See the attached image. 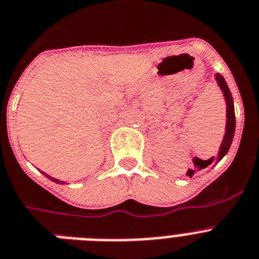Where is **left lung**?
Returning <instances> with one entry per match:
<instances>
[{
    "mask_svg": "<svg viewBox=\"0 0 259 259\" xmlns=\"http://www.w3.org/2000/svg\"><path fill=\"white\" fill-rule=\"evenodd\" d=\"M216 79H218L219 86H220V89L223 90L224 93V97H225V101H227V128H225V136H224V140H223V144L220 147V152H219V156L218 158L216 157H212L209 160L207 161H199V160H194L195 163L198 165L200 169L203 167H207L208 165H211L212 162H215L216 161H220L223 157L227 154V152L229 151V147L232 144V140H233V136H235V128H236V116H235V107H233V99H232V94L228 89V85L225 82V79L223 78V76L220 74H216ZM190 177L193 176L194 171L193 170H190L189 173Z\"/></svg>",
    "mask_w": 259,
    "mask_h": 259,
    "instance_id": "8db88e82",
    "label": "left lung"
}]
</instances>
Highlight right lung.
<instances>
[{
    "label": "right lung",
    "mask_w": 259,
    "mask_h": 259,
    "mask_svg": "<svg viewBox=\"0 0 259 259\" xmlns=\"http://www.w3.org/2000/svg\"><path fill=\"white\" fill-rule=\"evenodd\" d=\"M48 177V176H47ZM48 178H50V180H52L54 181V182H57V183H63L61 182V181H59V180H55V178H52V177H48Z\"/></svg>",
    "instance_id": "1"
}]
</instances>
